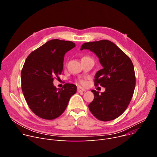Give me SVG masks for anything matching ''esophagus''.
<instances>
[{"mask_svg": "<svg viewBox=\"0 0 157 157\" xmlns=\"http://www.w3.org/2000/svg\"><path fill=\"white\" fill-rule=\"evenodd\" d=\"M77 90H78V93H81V92H84V91H86L84 88H81V87H80V86H78V87Z\"/></svg>", "mask_w": 157, "mask_h": 157, "instance_id": "obj_1", "label": "esophagus"}]
</instances>
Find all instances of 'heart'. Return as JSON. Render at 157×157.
I'll return each instance as SVG.
<instances>
[{"label":"heart","mask_w":157,"mask_h":157,"mask_svg":"<svg viewBox=\"0 0 157 157\" xmlns=\"http://www.w3.org/2000/svg\"><path fill=\"white\" fill-rule=\"evenodd\" d=\"M84 58H86V57H84ZM79 82L81 84H82V85H85L86 84V80L85 79H79Z\"/></svg>","instance_id":"1"}]
</instances>
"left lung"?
Instances as JSON below:
<instances>
[{"label":"left lung","instance_id":"obj_1","mask_svg":"<svg viewBox=\"0 0 157 157\" xmlns=\"http://www.w3.org/2000/svg\"><path fill=\"white\" fill-rule=\"evenodd\" d=\"M84 49L96 54L103 66L94 76V85L106 88L101 94L91 91L94 98L88 105L89 109L99 120H115L126 109L133 95L136 78L133 63L108 40L86 42L81 46V51Z\"/></svg>","mask_w":157,"mask_h":157}]
</instances>
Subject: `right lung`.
<instances>
[{
	"mask_svg": "<svg viewBox=\"0 0 157 157\" xmlns=\"http://www.w3.org/2000/svg\"><path fill=\"white\" fill-rule=\"evenodd\" d=\"M76 46L69 40L52 39L33 51L21 71V88L31 111L45 120H54L65 111L76 86L66 83L58 90L53 85L63 69L66 52Z\"/></svg>",
	"mask_w": 157,
	"mask_h": 157,
	"instance_id": "add662e5",
	"label": "right lung"
}]
</instances>
